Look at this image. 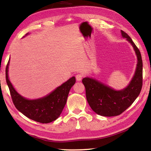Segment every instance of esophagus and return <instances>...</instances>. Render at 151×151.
Wrapping results in <instances>:
<instances>
[{"instance_id": "34e87169", "label": "esophagus", "mask_w": 151, "mask_h": 151, "mask_svg": "<svg viewBox=\"0 0 151 151\" xmlns=\"http://www.w3.org/2000/svg\"><path fill=\"white\" fill-rule=\"evenodd\" d=\"M76 78L78 81H81L82 80V78H83V75H82V74H78V75H76Z\"/></svg>"}]
</instances>
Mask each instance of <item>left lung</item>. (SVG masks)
<instances>
[{
  "label": "left lung",
  "instance_id": "left-lung-1",
  "mask_svg": "<svg viewBox=\"0 0 151 151\" xmlns=\"http://www.w3.org/2000/svg\"><path fill=\"white\" fill-rule=\"evenodd\" d=\"M122 37L132 45L137 58L136 70L126 87L115 90L96 80L85 77L83 79L86 90V97L89 106L96 114L103 116H114L121 114L134 103L139 96L142 85V60L140 52L131 37L121 30Z\"/></svg>",
  "mask_w": 151,
  "mask_h": 151
}]
</instances>
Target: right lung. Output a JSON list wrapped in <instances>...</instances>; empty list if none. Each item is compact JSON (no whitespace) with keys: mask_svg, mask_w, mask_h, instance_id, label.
Wrapping results in <instances>:
<instances>
[{"mask_svg":"<svg viewBox=\"0 0 151 151\" xmlns=\"http://www.w3.org/2000/svg\"><path fill=\"white\" fill-rule=\"evenodd\" d=\"M28 35L29 33H27L25 36ZM9 63L10 59L6 68V81L12 102L18 111L29 119L40 123H49L57 119L65 106L70 88L76 83L75 76L71 77L45 96L29 99L18 93L10 81Z\"/></svg>","mask_w":151,"mask_h":151,"instance_id":"add662e5","label":"right lung"}]
</instances>
